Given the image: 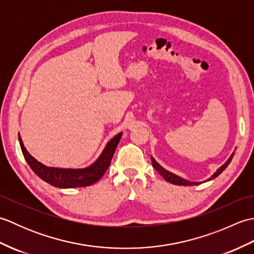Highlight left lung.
I'll return each mask as SVG.
<instances>
[{
	"label": "left lung",
	"mask_w": 254,
	"mask_h": 254,
	"mask_svg": "<svg viewBox=\"0 0 254 254\" xmlns=\"http://www.w3.org/2000/svg\"><path fill=\"white\" fill-rule=\"evenodd\" d=\"M234 155H235V153H233L230 155V157L227 159V161H226V163L224 164V165H222L219 167V168L214 172V174L210 176V178H208V179L206 180V181H209V180H213L214 178H216V177H218L220 174H222V172L227 168V166L229 165V163L231 161V159H233V157H234ZM150 158H152V164H153V167L155 168V170L158 172V174L164 178V179L166 180V181H168V182H170V183H172V185H177V186H197V185H201L202 182H193V181H189V180H187V179H183V178H181V177H179V176H177V175H175V174H172V172H170V171H168V170H166L165 168H163V167H161L157 161L155 160V158L153 157V156H150ZM203 182H205V181H203Z\"/></svg>",
	"instance_id": "left-lung-1"
}]
</instances>
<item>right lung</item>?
<instances>
[{
  "instance_id": "1",
  "label": "right lung",
  "mask_w": 254,
  "mask_h": 254,
  "mask_svg": "<svg viewBox=\"0 0 254 254\" xmlns=\"http://www.w3.org/2000/svg\"><path fill=\"white\" fill-rule=\"evenodd\" d=\"M121 136L122 132L117 134L116 136H113L107 143L99 157L93 164L89 165L88 167H85V168H58V167H48L41 164L40 161H38L27 152L19 134L18 141L27 164L29 165L32 171L40 179L56 188L71 189L91 186L100 180V178L107 171L108 167L110 166L113 154L116 152V148L119 142H120Z\"/></svg>"
}]
</instances>
